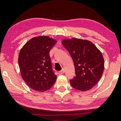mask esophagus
Masks as SVG:
<instances>
[{
  "label": "esophagus",
  "instance_id": "1",
  "mask_svg": "<svg viewBox=\"0 0 121 121\" xmlns=\"http://www.w3.org/2000/svg\"><path fill=\"white\" fill-rule=\"evenodd\" d=\"M64 72H65V70H64V69L63 68L62 70H61L60 71H59V72H58V74H63V73H64Z\"/></svg>",
  "mask_w": 121,
  "mask_h": 121
}]
</instances>
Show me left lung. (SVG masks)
I'll use <instances>...</instances> for the list:
<instances>
[{"mask_svg": "<svg viewBox=\"0 0 121 121\" xmlns=\"http://www.w3.org/2000/svg\"><path fill=\"white\" fill-rule=\"evenodd\" d=\"M73 60L75 77L70 80L76 90L85 91L95 86L103 74L104 59L100 51L91 41L77 38L62 41Z\"/></svg>", "mask_w": 121, "mask_h": 121, "instance_id": "8db88e82", "label": "left lung"}]
</instances>
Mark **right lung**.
<instances>
[{"mask_svg":"<svg viewBox=\"0 0 121 121\" xmlns=\"http://www.w3.org/2000/svg\"><path fill=\"white\" fill-rule=\"evenodd\" d=\"M57 42L47 36L35 37L20 51L18 62L21 77L33 90L45 91L56 82L57 75L52 70L49 51Z\"/></svg>","mask_w":121,"mask_h":121,"instance_id":"obj_1","label":"right lung"}]
</instances>
